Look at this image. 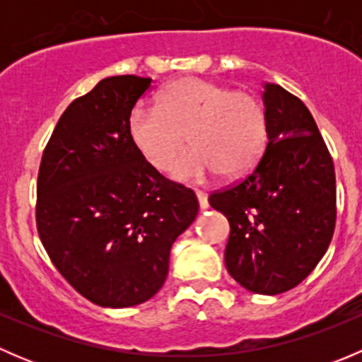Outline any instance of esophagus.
Wrapping results in <instances>:
<instances>
[{"instance_id":"1","label":"esophagus","mask_w":362,"mask_h":362,"mask_svg":"<svg viewBox=\"0 0 362 362\" xmlns=\"http://www.w3.org/2000/svg\"><path fill=\"white\" fill-rule=\"evenodd\" d=\"M196 198H198V202H199V206L203 208H208V198H206V194H204L203 191H196Z\"/></svg>"}]
</instances>
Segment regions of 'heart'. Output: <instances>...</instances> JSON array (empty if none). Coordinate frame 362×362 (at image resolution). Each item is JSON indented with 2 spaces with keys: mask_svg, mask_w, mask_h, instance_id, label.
<instances>
[{
  "mask_svg": "<svg viewBox=\"0 0 362 362\" xmlns=\"http://www.w3.org/2000/svg\"><path fill=\"white\" fill-rule=\"evenodd\" d=\"M127 134L159 171L171 166L189 138L192 148L177 160L173 177L198 182L217 173L228 178L249 173L264 154L268 122L254 94L185 76L160 90L158 107L138 103L129 112Z\"/></svg>",
  "mask_w": 362,
  "mask_h": 362,
  "instance_id": "1",
  "label": "heart"
}]
</instances>
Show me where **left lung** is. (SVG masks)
<instances>
[{
  "instance_id": "obj_1",
  "label": "left lung",
  "mask_w": 362,
  "mask_h": 362,
  "mask_svg": "<svg viewBox=\"0 0 362 362\" xmlns=\"http://www.w3.org/2000/svg\"><path fill=\"white\" fill-rule=\"evenodd\" d=\"M268 144L247 177L208 196L229 221V275L255 294L301 284L337 224L334 164L312 113L276 83L264 86Z\"/></svg>"
}]
</instances>
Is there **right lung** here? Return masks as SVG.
Instances as JSON below:
<instances>
[{
  "mask_svg": "<svg viewBox=\"0 0 362 362\" xmlns=\"http://www.w3.org/2000/svg\"><path fill=\"white\" fill-rule=\"evenodd\" d=\"M152 78H103L61 115L36 182V229L57 272L108 308L163 287L170 250L198 215L192 189L168 180L134 148L127 119Z\"/></svg>",
  "mask_w": 362,
  "mask_h": 362,
  "instance_id": "right-lung-1",
  "label": "right lung"
}]
</instances>
